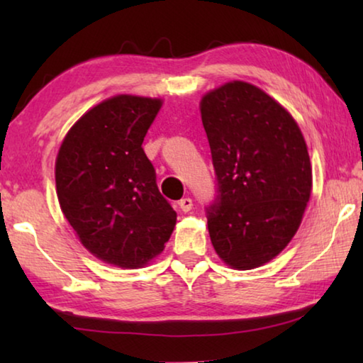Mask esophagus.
I'll list each match as a JSON object with an SVG mask.
<instances>
[{
	"mask_svg": "<svg viewBox=\"0 0 363 363\" xmlns=\"http://www.w3.org/2000/svg\"><path fill=\"white\" fill-rule=\"evenodd\" d=\"M177 205H179V210L182 213H189L190 210H192V206H194L192 200H190V199H182Z\"/></svg>",
	"mask_w": 363,
	"mask_h": 363,
	"instance_id": "esophagus-1",
	"label": "esophagus"
}]
</instances>
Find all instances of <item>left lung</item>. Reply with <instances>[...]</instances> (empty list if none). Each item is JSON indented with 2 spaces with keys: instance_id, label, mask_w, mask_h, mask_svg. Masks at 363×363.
Instances as JSON below:
<instances>
[{
  "instance_id": "8db88e82",
  "label": "left lung",
  "mask_w": 363,
  "mask_h": 363,
  "mask_svg": "<svg viewBox=\"0 0 363 363\" xmlns=\"http://www.w3.org/2000/svg\"><path fill=\"white\" fill-rule=\"evenodd\" d=\"M200 113L219 184L208 210L214 251L232 269L264 266L291 242L311 199L303 133L280 102L240 79L203 94Z\"/></svg>"
}]
</instances>
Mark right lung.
<instances>
[{"label":"right lung","instance_id":"add662e5","mask_svg":"<svg viewBox=\"0 0 363 363\" xmlns=\"http://www.w3.org/2000/svg\"><path fill=\"white\" fill-rule=\"evenodd\" d=\"M160 97L116 94L73 123L56 158L60 210L97 259L140 269L164 250L176 213L155 182L143 143Z\"/></svg>","mask_w":363,"mask_h":363}]
</instances>
